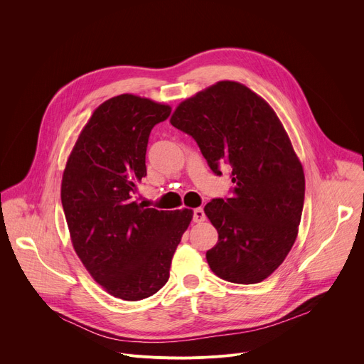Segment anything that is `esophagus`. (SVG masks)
Listing matches in <instances>:
<instances>
[{
  "label": "esophagus",
  "instance_id": "1",
  "mask_svg": "<svg viewBox=\"0 0 364 364\" xmlns=\"http://www.w3.org/2000/svg\"><path fill=\"white\" fill-rule=\"evenodd\" d=\"M205 219V215H204V210L201 209V207H198V209H194V212H193V220L196 222V223H200V222H203Z\"/></svg>",
  "mask_w": 364,
  "mask_h": 364
}]
</instances>
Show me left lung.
I'll list each match as a JSON object with an SVG mask.
<instances>
[{"mask_svg": "<svg viewBox=\"0 0 364 364\" xmlns=\"http://www.w3.org/2000/svg\"><path fill=\"white\" fill-rule=\"evenodd\" d=\"M170 122L194 138L216 176L220 166L232 168V197L204 207L219 233L207 264L229 282L264 281L296 239L305 196L304 170L279 118L249 87L223 80L181 102Z\"/></svg>", "mask_w": 364, "mask_h": 364, "instance_id": "left-lung-1", "label": "left lung"}]
</instances>
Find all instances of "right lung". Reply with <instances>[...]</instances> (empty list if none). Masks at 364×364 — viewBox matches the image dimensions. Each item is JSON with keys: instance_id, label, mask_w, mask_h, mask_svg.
Returning a JSON list of instances; mask_svg holds the SVG:
<instances>
[{"instance_id": "right-lung-1", "label": "right lung", "mask_w": 364, "mask_h": 364, "mask_svg": "<svg viewBox=\"0 0 364 364\" xmlns=\"http://www.w3.org/2000/svg\"><path fill=\"white\" fill-rule=\"evenodd\" d=\"M168 105L124 93L99 105L82 129L63 173L62 204L73 247L111 295L139 301L170 278L173 255L193 210H157L134 200L146 176L151 129Z\"/></svg>"}]
</instances>
